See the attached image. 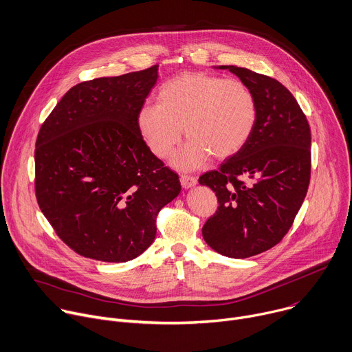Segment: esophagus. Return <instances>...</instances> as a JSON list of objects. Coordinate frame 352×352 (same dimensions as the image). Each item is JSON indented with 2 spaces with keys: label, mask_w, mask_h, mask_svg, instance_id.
Here are the masks:
<instances>
[{
  "label": "esophagus",
  "mask_w": 352,
  "mask_h": 352,
  "mask_svg": "<svg viewBox=\"0 0 352 352\" xmlns=\"http://www.w3.org/2000/svg\"><path fill=\"white\" fill-rule=\"evenodd\" d=\"M180 183H182L183 188H191L197 184V177L188 176V175H182L180 176Z\"/></svg>",
  "instance_id": "esophagus-1"
}]
</instances>
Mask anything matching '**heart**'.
Masks as SVG:
<instances>
[{
	"mask_svg": "<svg viewBox=\"0 0 352 352\" xmlns=\"http://www.w3.org/2000/svg\"><path fill=\"white\" fill-rule=\"evenodd\" d=\"M157 101L138 108L137 130L148 150L165 160L180 143L184 129L188 143L175 160L182 169L199 168L209 155L215 160L236 155L256 123L255 97L236 79L182 74L160 87Z\"/></svg>",
	"mask_w": 352,
	"mask_h": 352,
	"instance_id": "heart-1",
	"label": "heart"
}]
</instances>
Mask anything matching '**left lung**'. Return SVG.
I'll list each match as a JSON object with an SVG mask.
<instances>
[{"label":"left lung","mask_w":352,"mask_h":352,"mask_svg":"<svg viewBox=\"0 0 352 352\" xmlns=\"http://www.w3.org/2000/svg\"><path fill=\"white\" fill-rule=\"evenodd\" d=\"M252 91L256 123L247 144L204 173L219 206L204 228L205 243L229 258L258 255L282 241L311 179V129L294 96L276 79L222 65Z\"/></svg>","instance_id":"8db88e82"}]
</instances>
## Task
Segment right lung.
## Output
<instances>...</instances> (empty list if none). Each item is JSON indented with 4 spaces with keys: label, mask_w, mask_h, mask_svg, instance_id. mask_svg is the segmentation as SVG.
I'll list each match as a JSON object with an SVG mask.
<instances>
[{
    "label": "right lung",
    "mask_w": 352,
    "mask_h": 352,
    "mask_svg": "<svg viewBox=\"0 0 352 352\" xmlns=\"http://www.w3.org/2000/svg\"><path fill=\"white\" fill-rule=\"evenodd\" d=\"M158 65L82 82L40 127L36 198L58 237L82 256L126 262L157 234V215L182 190L135 124Z\"/></svg>",
    "instance_id": "1"
}]
</instances>
